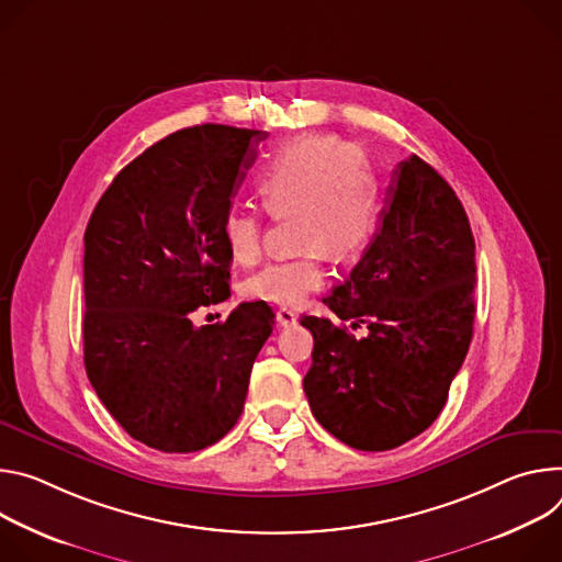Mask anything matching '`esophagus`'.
<instances>
[{"instance_id":"34e87169","label":"esophagus","mask_w":562,"mask_h":562,"mask_svg":"<svg viewBox=\"0 0 562 562\" xmlns=\"http://www.w3.org/2000/svg\"><path fill=\"white\" fill-rule=\"evenodd\" d=\"M277 324L279 326H292V324H296V315L292 313V310H288V307H281L279 313H277Z\"/></svg>"}]
</instances>
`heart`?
Masks as SVG:
<instances>
[{
  "mask_svg": "<svg viewBox=\"0 0 562 562\" xmlns=\"http://www.w3.org/2000/svg\"><path fill=\"white\" fill-rule=\"evenodd\" d=\"M255 190L274 218L290 216L294 252L270 261L243 285L245 296L279 305L301 303L324 285L328 257L357 255L378 225L375 182L363 151L337 136H301L261 165ZM223 238L238 263H255L263 247V221L255 210H232Z\"/></svg>",
  "mask_w": 562,
  "mask_h": 562,
  "instance_id": "b5f03b06",
  "label": "heart"
}]
</instances>
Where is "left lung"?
Masks as SVG:
<instances>
[{
    "label": "left lung",
    "instance_id": "1",
    "mask_svg": "<svg viewBox=\"0 0 562 562\" xmlns=\"http://www.w3.org/2000/svg\"><path fill=\"white\" fill-rule=\"evenodd\" d=\"M475 240L451 184L419 156L397 165L382 223L324 303L342 324L303 317L313 366L303 391L317 422L359 451H389L442 413L475 319Z\"/></svg>",
    "mask_w": 562,
    "mask_h": 562
}]
</instances>
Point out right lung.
<instances>
[{
  "instance_id": "1",
  "label": "right lung",
  "mask_w": 562,
  "mask_h": 562,
  "mask_svg": "<svg viewBox=\"0 0 562 562\" xmlns=\"http://www.w3.org/2000/svg\"><path fill=\"white\" fill-rule=\"evenodd\" d=\"M266 132L180 130L124 167L85 232V368L134 440L194 453L243 413L249 372L274 326L266 301L194 326L229 296L223 221Z\"/></svg>"
}]
</instances>
